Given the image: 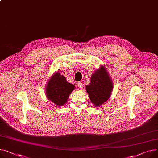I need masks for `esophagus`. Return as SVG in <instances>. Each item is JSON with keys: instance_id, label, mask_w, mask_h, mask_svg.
<instances>
[{"instance_id": "1", "label": "esophagus", "mask_w": 158, "mask_h": 158, "mask_svg": "<svg viewBox=\"0 0 158 158\" xmlns=\"http://www.w3.org/2000/svg\"><path fill=\"white\" fill-rule=\"evenodd\" d=\"M77 85H78V87L81 89H82L83 88V84L81 82H78L77 83Z\"/></svg>"}]
</instances>
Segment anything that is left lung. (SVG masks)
I'll return each instance as SVG.
<instances>
[{
    "instance_id": "obj_1",
    "label": "left lung",
    "mask_w": 158,
    "mask_h": 158,
    "mask_svg": "<svg viewBox=\"0 0 158 158\" xmlns=\"http://www.w3.org/2000/svg\"><path fill=\"white\" fill-rule=\"evenodd\" d=\"M91 83L86 86V89L91 102L95 107H99L110 97L113 83L107 70L101 66L91 77Z\"/></svg>"
}]
</instances>
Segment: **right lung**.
<instances>
[{"label":"right lung","instance_id":"obj_1","mask_svg":"<svg viewBox=\"0 0 158 158\" xmlns=\"http://www.w3.org/2000/svg\"><path fill=\"white\" fill-rule=\"evenodd\" d=\"M76 87L68 82L64 76L56 72L47 83L46 94L47 98L58 107H61L67 102L72 91Z\"/></svg>","mask_w":158,"mask_h":158}]
</instances>
